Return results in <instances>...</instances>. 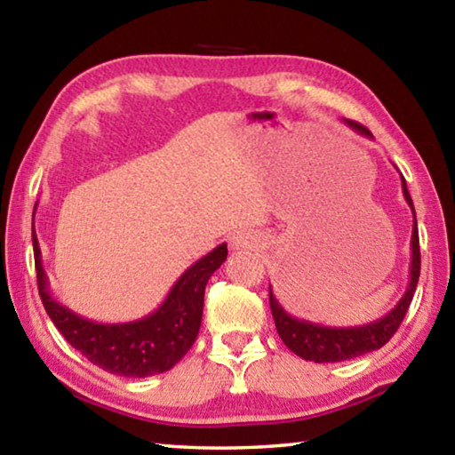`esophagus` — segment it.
I'll return each instance as SVG.
<instances>
[{"label":"esophagus","instance_id":"obj_1","mask_svg":"<svg viewBox=\"0 0 455 455\" xmlns=\"http://www.w3.org/2000/svg\"><path fill=\"white\" fill-rule=\"evenodd\" d=\"M255 244H257V238L249 233H236L233 238H230V246L236 251L255 249Z\"/></svg>","mask_w":455,"mask_h":455}]
</instances>
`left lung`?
Wrapping results in <instances>:
<instances>
[{"mask_svg": "<svg viewBox=\"0 0 455 455\" xmlns=\"http://www.w3.org/2000/svg\"><path fill=\"white\" fill-rule=\"evenodd\" d=\"M347 126L357 130L359 134L371 138V132L365 126L357 124V122L345 120ZM402 188L403 196L410 204L413 212V230H411V267H410V284H407L405 295L399 299V303L391 309L385 317L377 319L369 325L361 327H325L317 325V323L295 319L283 309V305L276 301L273 295V289L268 287V303H271V313L275 319L276 333L283 339V343L295 353V355L303 357L305 361H315V363H335V361L353 359L365 353H371L375 349H381L385 343L394 337L395 331L402 325L410 303L413 299L415 287L419 281V268H421V255H419V235H418V220H415V209L413 200L407 192L405 179L402 176Z\"/></svg>", "mask_w": 455, "mask_h": 455, "instance_id": "1", "label": "left lung"}]
</instances>
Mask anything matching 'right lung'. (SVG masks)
Wrapping results in <instances>:
<instances>
[{
  "mask_svg": "<svg viewBox=\"0 0 455 455\" xmlns=\"http://www.w3.org/2000/svg\"><path fill=\"white\" fill-rule=\"evenodd\" d=\"M34 230V228H32ZM34 257L45 313L74 349L108 373L120 377H150L172 369L187 355L203 321L204 287L211 275L225 263L227 244L196 260L182 273L164 303L146 317L130 323H94L58 303L50 295L48 276L42 265V251L36 233Z\"/></svg>",
  "mask_w": 455,
  "mask_h": 455,
  "instance_id": "1",
  "label": "right lung"
}]
</instances>
